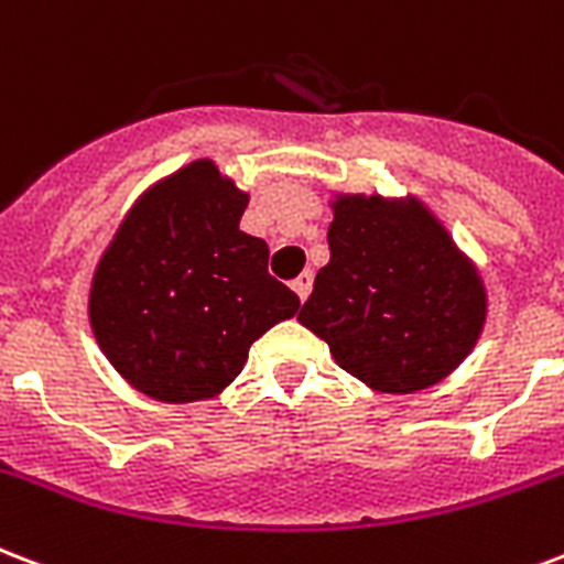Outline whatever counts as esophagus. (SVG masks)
I'll use <instances>...</instances> for the list:
<instances>
[{"label":"esophagus","instance_id":"34e87169","mask_svg":"<svg viewBox=\"0 0 564 564\" xmlns=\"http://www.w3.org/2000/svg\"><path fill=\"white\" fill-rule=\"evenodd\" d=\"M311 286H313V272H301L295 281H292V290L299 292V299L304 301L311 295Z\"/></svg>","mask_w":564,"mask_h":564}]
</instances>
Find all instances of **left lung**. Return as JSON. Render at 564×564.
<instances>
[{
	"label": "left lung",
	"instance_id": "left-lung-1",
	"mask_svg": "<svg viewBox=\"0 0 564 564\" xmlns=\"http://www.w3.org/2000/svg\"><path fill=\"white\" fill-rule=\"evenodd\" d=\"M301 325L339 367L384 393H414L449 376L479 339L485 290L423 206L339 197Z\"/></svg>",
	"mask_w": 564,
	"mask_h": 564
}]
</instances>
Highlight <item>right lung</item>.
Returning <instances> with one entry per match:
<instances>
[{"mask_svg":"<svg viewBox=\"0 0 564 564\" xmlns=\"http://www.w3.org/2000/svg\"><path fill=\"white\" fill-rule=\"evenodd\" d=\"M248 195L192 162L139 197L102 253L91 328L111 367L162 402L215 397L253 339L299 313L269 245L239 230Z\"/></svg>","mask_w":564,"mask_h":564,"instance_id":"1","label":"right lung"}]
</instances>
